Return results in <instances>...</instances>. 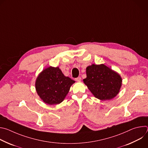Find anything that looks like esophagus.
Wrapping results in <instances>:
<instances>
[{
  "instance_id": "obj_1",
  "label": "esophagus",
  "mask_w": 148,
  "mask_h": 148,
  "mask_svg": "<svg viewBox=\"0 0 148 148\" xmlns=\"http://www.w3.org/2000/svg\"><path fill=\"white\" fill-rule=\"evenodd\" d=\"M75 81H78V82H80V81H81V78L80 77H79L75 78Z\"/></svg>"
}]
</instances>
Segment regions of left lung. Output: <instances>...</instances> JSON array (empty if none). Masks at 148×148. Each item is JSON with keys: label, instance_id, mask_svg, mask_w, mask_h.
<instances>
[{"label": "left lung", "instance_id": "1", "mask_svg": "<svg viewBox=\"0 0 148 148\" xmlns=\"http://www.w3.org/2000/svg\"><path fill=\"white\" fill-rule=\"evenodd\" d=\"M86 84L94 96L101 100H110L119 92L122 86L121 75L103 64H92L86 68Z\"/></svg>", "mask_w": 148, "mask_h": 148}]
</instances>
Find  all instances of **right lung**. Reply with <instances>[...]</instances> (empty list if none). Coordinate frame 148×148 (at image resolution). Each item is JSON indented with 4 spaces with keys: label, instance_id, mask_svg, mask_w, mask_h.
<instances>
[{
    "label": "right lung",
    "instance_id": "add662e5",
    "mask_svg": "<svg viewBox=\"0 0 148 148\" xmlns=\"http://www.w3.org/2000/svg\"><path fill=\"white\" fill-rule=\"evenodd\" d=\"M74 82L75 81L63 74L58 67L50 66L38 74L35 87L41 99L51 105L62 102Z\"/></svg>",
    "mask_w": 148,
    "mask_h": 148
}]
</instances>
